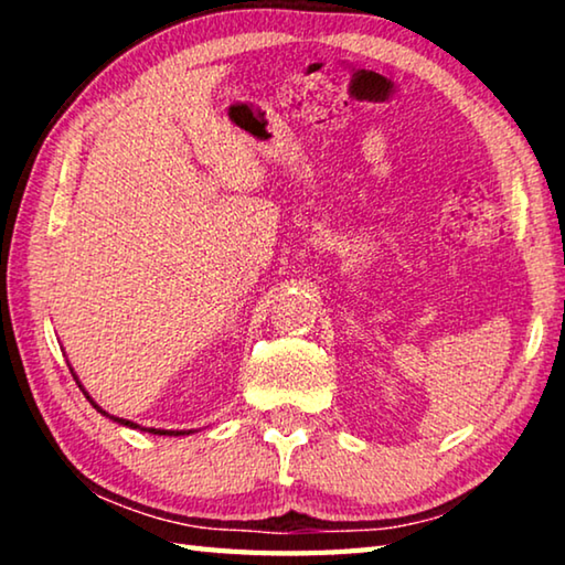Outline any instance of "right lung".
<instances>
[{"mask_svg": "<svg viewBox=\"0 0 565 565\" xmlns=\"http://www.w3.org/2000/svg\"><path fill=\"white\" fill-rule=\"evenodd\" d=\"M76 379V376H74ZM76 384H79V379H76ZM79 388H82V384H79ZM84 391V388H82ZM84 396H87L89 398V404L94 406V408H97L99 411V414H104V416H109L107 414V411H104L102 406H97V404H94V401H92V396L87 394V391H84ZM109 418H114V420H117V424H121V426H129V428H139L137 424H134V420H127V418H117V416H109ZM145 431H149V434H157V436H184V434H191V431H164V428H145Z\"/></svg>", "mask_w": 565, "mask_h": 565, "instance_id": "right-lung-1", "label": "right lung"}]
</instances>
